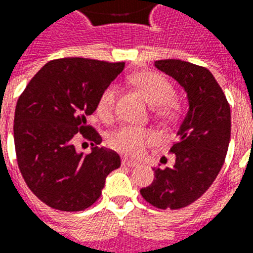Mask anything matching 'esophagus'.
Returning a JSON list of instances; mask_svg holds the SVG:
<instances>
[{
  "instance_id": "obj_1",
  "label": "esophagus",
  "mask_w": 253,
  "mask_h": 253,
  "mask_svg": "<svg viewBox=\"0 0 253 253\" xmlns=\"http://www.w3.org/2000/svg\"><path fill=\"white\" fill-rule=\"evenodd\" d=\"M122 166H128V167H136V166H138V162L131 161V159H127V158H123Z\"/></svg>"
}]
</instances>
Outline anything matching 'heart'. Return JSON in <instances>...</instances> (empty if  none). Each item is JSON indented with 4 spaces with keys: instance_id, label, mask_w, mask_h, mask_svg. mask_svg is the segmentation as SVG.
I'll use <instances>...</instances> for the list:
<instances>
[{
    "instance_id": "b5f03b06",
    "label": "heart",
    "mask_w": 253,
    "mask_h": 253,
    "mask_svg": "<svg viewBox=\"0 0 253 253\" xmlns=\"http://www.w3.org/2000/svg\"><path fill=\"white\" fill-rule=\"evenodd\" d=\"M131 84L143 95L148 105H151L152 113L157 118L172 119L178 114V103L173 101V88L165 77L152 71H142L131 77ZM117 98V88L114 86L106 87L101 92L96 102V115L103 121H109L113 117L114 105ZM154 140V134L150 130L140 127L125 126L111 134L110 146L117 151L139 157L146 144Z\"/></svg>"
}]
</instances>
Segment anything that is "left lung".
<instances>
[{
    "label": "left lung",
    "mask_w": 253,
    "mask_h": 253,
    "mask_svg": "<svg viewBox=\"0 0 253 253\" xmlns=\"http://www.w3.org/2000/svg\"><path fill=\"white\" fill-rule=\"evenodd\" d=\"M155 67L176 81L187 94L188 110L169 151L175 165L154 167L155 179L140 194L154 207L178 210L210 188L224 163L231 139V110L210 70L180 59L155 61Z\"/></svg>",
    "instance_id": "obj_1"
}]
</instances>
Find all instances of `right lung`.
Wrapping results in <instances>:
<instances>
[{
	"mask_svg": "<svg viewBox=\"0 0 253 253\" xmlns=\"http://www.w3.org/2000/svg\"><path fill=\"white\" fill-rule=\"evenodd\" d=\"M123 69V62L54 59L18 98L14 146L19 171L33 194L49 207L67 212L90 207L101 196L107 175L119 169V155L98 147L102 138L86 118ZM78 133L92 140L87 156L75 150Z\"/></svg>",
	"mask_w": 253,
	"mask_h": 253,
	"instance_id": "1",
	"label": "right lung"
}]
</instances>
